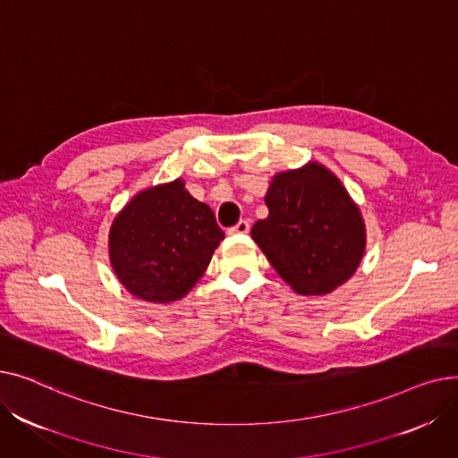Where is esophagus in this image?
<instances>
[{
  "instance_id": "esophagus-1",
  "label": "esophagus",
  "mask_w": 458,
  "mask_h": 458,
  "mask_svg": "<svg viewBox=\"0 0 458 458\" xmlns=\"http://www.w3.org/2000/svg\"><path fill=\"white\" fill-rule=\"evenodd\" d=\"M249 230H250L249 221H239L235 226H232V228L228 230V233H247Z\"/></svg>"
}]
</instances>
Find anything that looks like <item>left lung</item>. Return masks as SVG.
Masks as SVG:
<instances>
[{"instance_id": "1", "label": "left lung", "mask_w": 458, "mask_h": 458, "mask_svg": "<svg viewBox=\"0 0 458 458\" xmlns=\"http://www.w3.org/2000/svg\"><path fill=\"white\" fill-rule=\"evenodd\" d=\"M269 215L252 239L299 295H327L345 284L366 250V225L347 189L321 163L278 173L266 195Z\"/></svg>"}]
</instances>
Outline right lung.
<instances>
[{"mask_svg":"<svg viewBox=\"0 0 458 458\" xmlns=\"http://www.w3.org/2000/svg\"><path fill=\"white\" fill-rule=\"evenodd\" d=\"M223 239L211 208L178 178L137 192L114 216L109 259L131 295L166 304L191 292Z\"/></svg>","mask_w":458,"mask_h":458,"instance_id":"1","label":"right lung"}]
</instances>
